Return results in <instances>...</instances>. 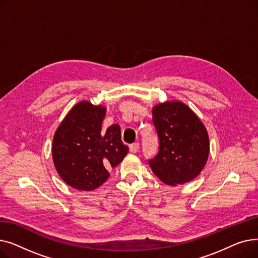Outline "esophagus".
Segmentation results:
<instances>
[{
    "label": "esophagus",
    "mask_w": 258,
    "mask_h": 258,
    "mask_svg": "<svg viewBox=\"0 0 258 258\" xmlns=\"http://www.w3.org/2000/svg\"><path fill=\"white\" fill-rule=\"evenodd\" d=\"M138 150H139V143H138V142L133 143V144L130 145V152H131V153L135 154V153L138 152Z\"/></svg>",
    "instance_id": "1"
}]
</instances>
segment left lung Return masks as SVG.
I'll use <instances>...</instances> for the list:
<instances>
[{"label": "left lung", "instance_id": "8db88e82", "mask_svg": "<svg viewBox=\"0 0 258 258\" xmlns=\"http://www.w3.org/2000/svg\"><path fill=\"white\" fill-rule=\"evenodd\" d=\"M159 153L148 161L161 182L177 186L196 179L205 167L210 143L205 125L190 107L168 100L153 107Z\"/></svg>", "mask_w": 258, "mask_h": 258}]
</instances>
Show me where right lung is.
<instances>
[{"mask_svg":"<svg viewBox=\"0 0 258 258\" xmlns=\"http://www.w3.org/2000/svg\"><path fill=\"white\" fill-rule=\"evenodd\" d=\"M105 113L101 104L79 101L54 134V166L61 180L77 190L92 191L101 186L110 177L108 169L117 166L128 153L118 124L101 130Z\"/></svg>","mask_w":258,"mask_h":258,"instance_id":"right-lung-1","label":"right lung"}]
</instances>
